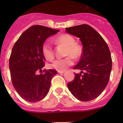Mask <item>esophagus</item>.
Instances as JSON below:
<instances>
[{"instance_id": "esophagus-1", "label": "esophagus", "mask_w": 123, "mask_h": 123, "mask_svg": "<svg viewBox=\"0 0 123 123\" xmlns=\"http://www.w3.org/2000/svg\"><path fill=\"white\" fill-rule=\"evenodd\" d=\"M65 73V71H58V73L62 74V73Z\"/></svg>"}]
</instances>
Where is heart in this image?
Segmentation results:
<instances>
[{
	"instance_id": "b5f03b06",
	"label": "heart",
	"mask_w": 123,
	"mask_h": 123,
	"mask_svg": "<svg viewBox=\"0 0 123 123\" xmlns=\"http://www.w3.org/2000/svg\"><path fill=\"white\" fill-rule=\"evenodd\" d=\"M58 45L65 47L64 55L67 56L63 58H58L54 61L50 67L58 71H64L68 67L73 64V59H78L82 54V49L79 44L75 43L74 38L68 34H63L59 36L55 39ZM43 56L47 60H52L54 58V52L52 45L46 41L42 47Z\"/></svg>"
}]
</instances>
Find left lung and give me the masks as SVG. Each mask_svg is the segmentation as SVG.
Wrapping results in <instances>:
<instances>
[{
	"instance_id": "8db88e82",
	"label": "left lung",
	"mask_w": 123,
	"mask_h": 123,
	"mask_svg": "<svg viewBox=\"0 0 123 123\" xmlns=\"http://www.w3.org/2000/svg\"><path fill=\"white\" fill-rule=\"evenodd\" d=\"M66 31L78 37L82 44L81 59L73 68L82 71L74 73L73 81L67 84L68 89L79 100H92L100 95L109 81L112 68L110 51L103 37L89 25L67 28Z\"/></svg>"
}]
</instances>
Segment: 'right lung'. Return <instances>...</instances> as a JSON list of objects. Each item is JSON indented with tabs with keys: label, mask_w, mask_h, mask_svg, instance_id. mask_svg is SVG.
<instances>
[{
	"label": "right lung",
	"mask_w": 123,
	"mask_h": 123,
	"mask_svg": "<svg viewBox=\"0 0 123 123\" xmlns=\"http://www.w3.org/2000/svg\"><path fill=\"white\" fill-rule=\"evenodd\" d=\"M58 31L34 25L20 36L13 47L9 60L11 79L15 90L25 100L39 102L48 94L51 79L57 73L54 69L42 70L45 61L42 47L47 38ZM37 71L42 73L37 75Z\"/></svg>",
	"instance_id": "1"
}]
</instances>
